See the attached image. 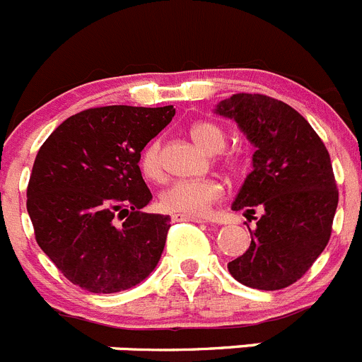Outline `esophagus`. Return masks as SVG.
I'll return each instance as SVG.
<instances>
[{
    "mask_svg": "<svg viewBox=\"0 0 362 362\" xmlns=\"http://www.w3.org/2000/svg\"><path fill=\"white\" fill-rule=\"evenodd\" d=\"M172 221H192V223H201L199 217L185 216V214H174V216H172Z\"/></svg>",
    "mask_w": 362,
    "mask_h": 362,
    "instance_id": "obj_1",
    "label": "esophagus"
}]
</instances>
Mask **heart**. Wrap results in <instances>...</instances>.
<instances>
[{
	"instance_id": "1",
	"label": "heart",
	"mask_w": 362,
	"mask_h": 362,
	"mask_svg": "<svg viewBox=\"0 0 362 362\" xmlns=\"http://www.w3.org/2000/svg\"><path fill=\"white\" fill-rule=\"evenodd\" d=\"M192 139L206 152H221L226 145L225 132L217 124L209 121H199L192 124ZM141 174L150 181L163 179L161 165V141L158 137L152 139L139 156ZM223 197V187L212 177L204 179H179L170 183L159 194V209L168 214H185V216L199 217L209 214L210 209Z\"/></svg>"
}]
</instances>
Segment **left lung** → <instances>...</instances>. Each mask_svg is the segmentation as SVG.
Wrapping results in <instances>:
<instances>
[{
  "instance_id": "left-lung-1",
  "label": "left lung",
  "mask_w": 362,
  "mask_h": 362,
  "mask_svg": "<svg viewBox=\"0 0 362 362\" xmlns=\"http://www.w3.org/2000/svg\"><path fill=\"white\" fill-rule=\"evenodd\" d=\"M216 114L235 121L255 146L254 170L232 209L257 226L250 248L228 263L230 274L250 288H286L330 241L339 201L330 153L308 121L279 99L233 94Z\"/></svg>"
}]
</instances>
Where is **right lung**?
Masks as SVG:
<instances>
[{
    "label": "right lung",
    "mask_w": 362,
    "mask_h": 362,
    "mask_svg": "<svg viewBox=\"0 0 362 362\" xmlns=\"http://www.w3.org/2000/svg\"><path fill=\"white\" fill-rule=\"evenodd\" d=\"M174 114L172 105L86 108L41 145L27 210L37 245L70 283L116 293L159 263L170 217L141 212L152 194L139 156Z\"/></svg>",
    "instance_id": "obj_1"
}]
</instances>
